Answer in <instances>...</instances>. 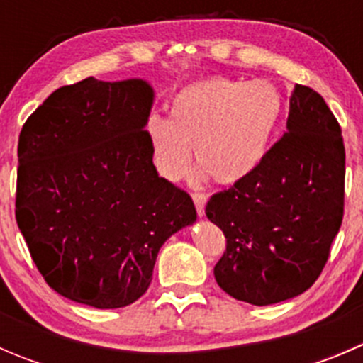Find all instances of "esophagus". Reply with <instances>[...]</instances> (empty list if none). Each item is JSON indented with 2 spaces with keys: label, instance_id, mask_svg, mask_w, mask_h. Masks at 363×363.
<instances>
[{
  "label": "esophagus",
  "instance_id": "34e87169",
  "mask_svg": "<svg viewBox=\"0 0 363 363\" xmlns=\"http://www.w3.org/2000/svg\"><path fill=\"white\" fill-rule=\"evenodd\" d=\"M193 202H195L196 212H199L200 218H203V216H205V203H207V195H205V193H195V195H193Z\"/></svg>",
  "mask_w": 363,
  "mask_h": 363
}]
</instances>
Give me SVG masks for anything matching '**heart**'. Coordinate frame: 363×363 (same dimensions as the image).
Returning <instances> with one entry per match:
<instances>
[{
	"label": "heart",
	"instance_id": "heart-1",
	"mask_svg": "<svg viewBox=\"0 0 363 363\" xmlns=\"http://www.w3.org/2000/svg\"><path fill=\"white\" fill-rule=\"evenodd\" d=\"M283 96L267 80L211 77L179 91L168 119L145 124L152 158L167 179H177L195 161L216 184L235 186L262 168L274 144Z\"/></svg>",
	"mask_w": 363,
	"mask_h": 363
}]
</instances>
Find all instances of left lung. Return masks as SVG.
Returning a JSON list of instances; mask_svg holds the SVG:
<instances>
[{
	"instance_id": "obj_1",
	"label": "left lung",
	"mask_w": 363,
	"mask_h": 363,
	"mask_svg": "<svg viewBox=\"0 0 363 363\" xmlns=\"http://www.w3.org/2000/svg\"><path fill=\"white\" fill-rule=\"evenodd\" d=\"M344 144L323 98L296 84L286 131L252 177L205 207L226 251L214 267L219 288L270 306L313 286L344 214Z\"/></svg>"
}]
</instances>
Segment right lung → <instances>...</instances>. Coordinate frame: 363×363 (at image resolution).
<instances>
[{
  "mask_svg": "<svg viewBox=\"0 0 363 363\" xmlns=\"http://www.w3.org/2000/svg\"><path fill=\"white\" fill-rule=\"evenodd\" d=\"M147 80L94 77L54 91L19 135L16 218L54 291L117 309L147 291L156 256L196 221L191 196L160 177Z\"/></svg>",
  "mask_w": 363,
  "mask_h": 363,
  "instance_id": "1",
  "label": "right lung"
}]
</instances>
